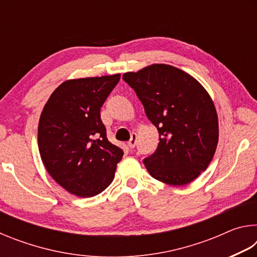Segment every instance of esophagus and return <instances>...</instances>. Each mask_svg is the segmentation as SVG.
I'll return each instance as SVG.
<instances>
[{"label":"esophagus","instance_id":"34e87169","mask_svg":"<svg viewBox=\"0 0 257 257\" xmlns=\"http://www.w3.org/2000/svg\"><path fill=\"white\" fill-rule=\"evenodd\" d=\"M136 144H137V134H133L132 138H130V141L128 142L129 149H134V147L136 146Z\"/></svg>","mask_w":257,"mask_h":257}]
</instances>
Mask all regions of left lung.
I'll return each instance as SVG.
<instances>
[{
    "label": "left lung",
    "instance_id": "1",
    "mask_svg": "<svg viewBox=\"0 0 257 257\" xmlns=\"http://www.w3.org/2000/svg\"><path fill=\"white\" fill-rule=\"evenodd\" d=\"M122 78L159 132L158 149L144 159L150 175L171 186L196 179L207 169L219 141L210 94L189 73L169 64H152Z\"/></svg>",
    "mask_w": 257,
    "mask_h": 257
}]
</instances>
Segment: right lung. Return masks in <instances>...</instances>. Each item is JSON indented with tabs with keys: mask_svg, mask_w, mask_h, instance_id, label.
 <instances>
[{
	"mask_svg": "<svg viewBox=\"0 0 257 257\" xmlns=\"http://www.w3.org/2000/svg\"><path fill=\"white\" fill-rule=\"evenodd\" d=\"M120 73L63 81L43 108L38 149L58 184L79 197H93L111 184L123 151L107 141L101 107Z\"/></svg>",
	"mask_w": 257,
	"mask_h": 257,
	"instance_id": "1",
	"label": "right lung"
}]
</instances>
